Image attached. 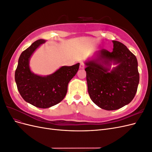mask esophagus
<instances>
[{"mask_svg": "<svg viewBox=\"0 0 152 152\" xmlns=\"http://www.w3.org/2000/svg\"><path fill=\"white\" fill-rule=\"evenodd\" d=\"M85 68V65L84 63H80V69H84Z\"/></svg>", "mask_w": 152, "mask_h": 152, "instance_id": "1", "label": "esophagus"}]
</instances>
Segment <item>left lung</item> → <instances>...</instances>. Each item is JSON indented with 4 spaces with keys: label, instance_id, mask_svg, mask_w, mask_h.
I'll use <instances>...</instances> for the list:
<instances>
[{
    "label": "left lung",
    "instance_id": "1",
    "mask_svg": "<svg viewBox=\"0 0 152 152\" xmlns=\"http://www.w3.org/2000/svg\"><path fill=\"white\" fill-rule=\"evenodd\" d=\"M112 42V52L97 50L84 63L90 98L106 110H118L129 103L140 82L136 57L122 43ZM112 64L116 66L111 69Z\"/></svg>",
    "mask_w": 152,
    "mask_h": 152
}]
</instances>
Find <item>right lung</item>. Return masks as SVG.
I'll use <instances>...</instances> for the list:
<instances>
[{
    "mask_svg": "<svg viewBox=\"0 0 152 152\" xmlns=\"http://www.w3.org/2000/svg\"><path fill=\"white\" fill-rule=\"evenodd\" d=\"M45 41L40 39L23 51L15 72L18 90L23 99L35 107L48 108L56 105L65 97L69 82L75 75L80 63L63 66L52 74L42 76L30 70V59L35 50Z\"/></svg>",
    "mask_w": 152,
    "mask_h": 152,
    "instance_id": "add662e5",
    "label": "right lung"
}]
</instances>
